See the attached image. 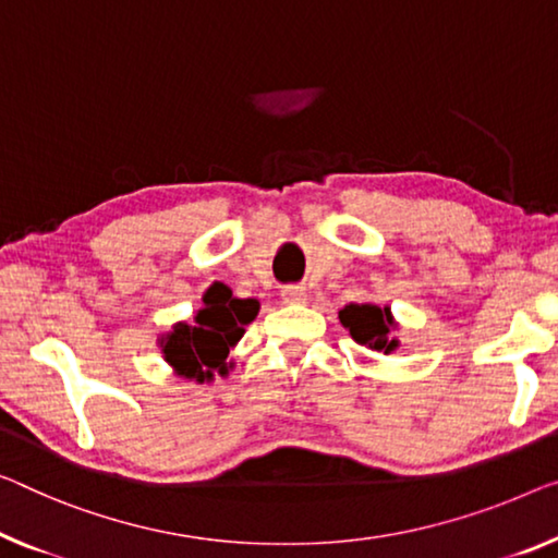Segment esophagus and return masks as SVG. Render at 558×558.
I'll return each mask as SVG.
<instances>
[{"label":"esophagus","mask_w":558,"mask_h":558,"mask_svg":"<svg viewBox=\"0 0 558 558\" xmlns=\"http://www.w3.org/2000/svg\"><path fill=\"white\" fill-rule=\"evenodd\" d=\"M280 295H282V301L290 303V305H301V303L307 301V293H305L303 286H286L280 290Z\"/></svg>","instance_id":"34e87169"}]
</instances>
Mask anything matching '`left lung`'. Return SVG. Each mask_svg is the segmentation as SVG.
Here are the masks:
<instances>
[{"label": "left lung", "mask_w": 558, "mask_h": 558, "mask_svg": "<svg viewBox=\"0 0 558 558\" xmlns=\"http://www.w3.org/2000/svg\"><path fill=\"white\" fill-rule=\"evenodd\" d=\"M338 318L348 328V332H351L355 343L371 348V351L388 355L398 351V345H401V340L393 338L398 323L388 305L378 307L373 303H351L340 307Z\"/></svg>", "instance_id": "obj_1"}]
</instances>
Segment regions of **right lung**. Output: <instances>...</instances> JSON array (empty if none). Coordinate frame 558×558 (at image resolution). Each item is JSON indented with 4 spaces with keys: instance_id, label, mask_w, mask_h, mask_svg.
<instances>
[{
    "instance_id": "add662e5",
    "label": "right lung",
    "mask_w": 558,
    "mask_h": 558,
    "mask_svg": "<svg viewBox=\"0 0 558 558\" xmlns=\"http://www.w3.org/2000/svg\"><path fill=\"white\" fill-rule=\"evenodd\" d=\"M260 303L255 298H235L226 286H210L203 295V307L195 323H174L160 338L165 361L180 378L210 384L215 373L228 376V355L243 338L247 323L255 320Z\"/></svg>"
}]
</instances>
